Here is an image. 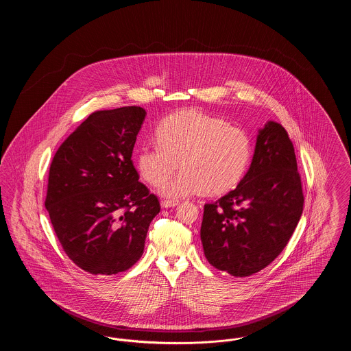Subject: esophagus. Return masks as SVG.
<instances>
[{"label": "esophagus", "instance_id": "1", "mask_svg": "<svg viewBox=\"0 0 351 351\" xmlns=\"http://www.w3.org/2000/svg\"><path fill=\"white\" fill-rule=\"evenodd\" d=\"M180 204V201L179 200H162L160 202V205L163 206V208H172V206H176V205H179Z\"/></svg>", "mask_w": 351, "mask_h": 351}]
</instances>
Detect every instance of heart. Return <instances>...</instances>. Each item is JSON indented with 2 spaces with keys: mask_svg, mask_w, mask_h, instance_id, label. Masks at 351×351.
I'll return each mask as SVG.
<instances>
[{
  "mask_svg": "<svg viewBox=\"0 0 351 351\" xmlns=\"http://www.w3.org/2000/svg\"><path fill=\"white\" fill-rule=\"evenodd\" d=\"M155 141L139 149L136 168L146 183L163 182L160 193L172 199L228 193L242 182L252 159L247 132L195 109L165 118ZM179 162L184 171L169 180Z\"/></svg>",
  "mask_w": 351,
  "mask_h": 351,
  "instance_id": "1",
  "label": "heart"
}]
</instances>
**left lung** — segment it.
<instances>
[{
    "mask_svg": "<svg viewBox=\"0 0 351 351\" xmlns=\"http://www.w3.org/2000/svg\"><path fill=\"white\" fill-rule=\"evenodd\" d=\"M302 205L293 145L283 126L269 121L242 182L204 205L200 235L208 262L239 278L267 267L295 232Z\"/></svg>",
    "mask_w": 351,
    "mask_h": 351,
    "instance_id": "left-lung-1",
    "label": "left lung"
}]
</instances>
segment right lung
Listing matches in <instances>:
<instances>
[{
  "instance_id": "1",
  "label": "right lung",
  "mask_w": 351,
  "mask_h": 351,
  "mask_svg": "<svg viewBox=\"0 0 351 351\" xmlns=\"http://www.w3.org/2000/svg\"><path fill=\"white\" fill-rule=\"evenodd\" d=\"M146 117L141 106L97 110L53 155L46 209L68 258L93 275L136 263L158 197L138 182L132 154Z\"/></svg>"
}]
</instances>
